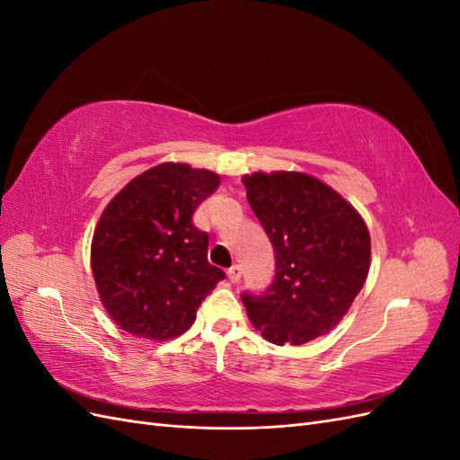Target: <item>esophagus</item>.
Segmentation results:
<instances>
[{"label": "esophagus", "instance_id": "1", "mask_svg": "<svg viewBox=\"0 0 460 460\" xmlns=\"http://www.w3.org/2000/svg\"><path fill=\"white\" fill-rule=\"evenodd\" d=\"M228 278H230V282H234V284H238L242 280V267H240V264H232V267L228 269Z\"/></svg>", "mask_w": 460, "mask_h": 460}]
</instances>
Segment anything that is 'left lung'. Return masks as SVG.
I'll return each mask as SVG.
<instances>
[{"label":"left lung","mask_w":460,"mask_h":460,"mask_svg":"<svg viewBox=\"0 0 460 460\" xmlns=\"http://www.w3.org/2000/svg\"><path fill=\"white\" fill-rule=\"evenodd\" d=\"M242 182L274 247L276 274L261 296L242 294L247 316L276 345H303L338 326L370 267L365 220L314 176L255 172Z\"/></svg>","instance_id":"left-lung-1"}]
</instances>
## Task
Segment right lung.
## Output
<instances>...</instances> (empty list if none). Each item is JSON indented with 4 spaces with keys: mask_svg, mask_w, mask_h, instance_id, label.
<instances>
[{
    "mask_svg": "<svg viewBox=\"0 0 460 460\" xmlns=\"http://www.w3.org/2000/svg\"><path fill=\"white\" fill-rule=\"evenodd\" d=\"M218 184L211 171L163 163L105 207L92 240V272L105 311L124 332L151 341L180 336L225 280L207 261L208 234L191 222Z\"/></svg>",
    "mask_w": 460,
    "mask_h": 460,
    "instance_id": "right-lung-1",
    "label": "right lung"
}]
</instances>
